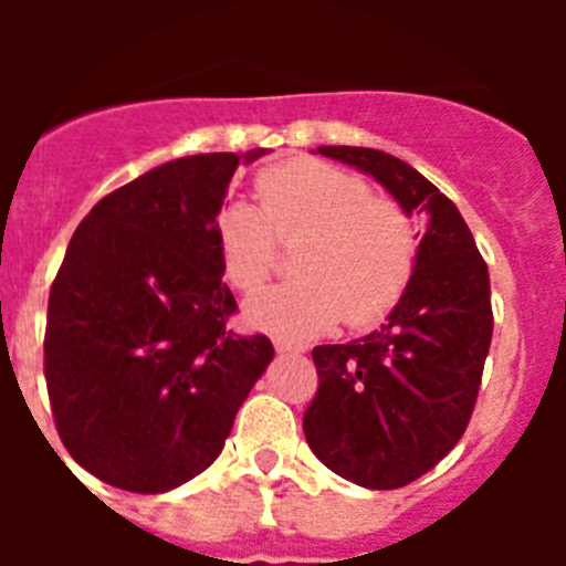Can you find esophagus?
<instances>
[{"mask_svg":"<svg viewBox=\"0 0 566 566\" xmlns=\"http://www.w3.org/2000/svg\"><path fill=\"white\" fill-rule=\"evenodd\" d=\"M274 348H277L280 354H303V352H306V345H303V343H294V339H283V337L274 339Z\"/></svg>","mask_w":566,"mask_h":566,"instance_id":"1","label":"esophagus"}]
</instances>
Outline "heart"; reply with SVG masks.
<instances>
[{
	"label": "heart",
	"instance_id": "b5f03b06",
	"mask_svg": "<svg viewBox=\"0 0 566 566\" xmlns=\"http://www.w3.org/2000/svg\"><path fill=\"white\" fill-rule=\"evenodd\" d=\"M260 209L227 203L214 223L227 280L258 292L274 272L280 243H297L300 280L260 292L247 303L254 328L280 337H314L345 319L374 326L397 306L413 263L417 234L408 214L371 187L332 167L294 158L258 178Z\"/></svg>",
	"mask_w": 566,
	"mask_h": 566
}]
</instances>
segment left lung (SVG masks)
<instances>
[{"label":"left lung","instance_id":"left-lung-1","mask_svg":"<svg viewBox=\"0 0 566 566\" xmlns=\"http://www.w3.org/2000/svg\"><path fill=\"white\" fill-rule=\"evenodd\" d=\"M424 218L411 280L377 332L312 352L319 388L303 417L314 457L368 490L411 484L457 448L493 337L476 240L422 172L368 147H317Z\"/></svg>","mask_w":566,"mask_h":566}]
</instances>
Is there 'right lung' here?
I'll use <instances>...</instances> for the list:
<instances>
[{"instance_id":"1","label":"right lung","mask_w":566,"mask_h":566,"mask_svg":"<svg viewBox=\"0 0 566 566\" xmlns=\"http://www.w3.org/2000/svg\"><path fill=\"white\" fill-rule=\"evenodd\" d=\"M187 155L90 209L50 289L44 377L59 437L87 473L167 493L221 457L274 348L227 328L214 223L240 164Z\"/></svg>"}]
</instances>
